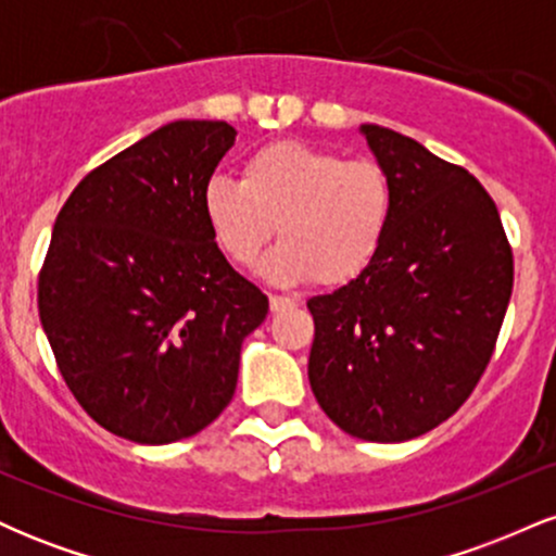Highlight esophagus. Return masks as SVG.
<instances>
[{
    "instance_id": "34e87169",
    "label": "esophagus",
    "mask_w": 556,
    "mask_h": 556,
    "mask_svg": "<svg viewBox=\"0 0 556 556\" xmlns=\"http://www.w3.org/2000/svg\"><path fill=\"white\" fill-rule=\"evenodd\" d=\"M269 305H271L274 314H282V311H287V308H295L298 300L290 298V295H271Z\"/></svg>"
}]
</instances>
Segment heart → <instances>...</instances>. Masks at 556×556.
Here are the masks:
<instances>
[{"instance_id":"obj_1","label":"heart","mask_w":556,"mask_h":556,"mask_svg":"<svg viewBox=\"0 0 556 556\" xmlns=\"http://www.w3.org/2000/svg\"><path fill=\"white\" fill-rule=\"evenodd\" d=\"M203 216L235 264H256L277 225L282 242L264 261L266 277L342 285L358 277L384 245L394 182L371 159L348 162L334 151L279 140L245 159L240 182L208 180Z\"/></svg>"}]
</instances>
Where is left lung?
Here are the masks:
<instances>
[{
    "label": "left lung",
    "instance_id": "left-lung-1",
    "mask_svg": "<svg viewBox=\"0 0 556 556\" xmlns=\"http://www.w3.org/2000/svg\"><path fill=\"white\" fill-rule=\"evenodd\" d=\"M394 182L371 264L308 300V379L327 416L366 442L437 429L486 371L513 295V248L483 185L418 140L361 125Z\"/></svg>",
    "mask_w": 556,
    "mask_h": 556
}]
</instances>
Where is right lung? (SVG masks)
Here are the masks:
<instances>
[{"label":"right lung","mask_w":556,"mask_h":556,"mask_svg":"<svg viewBox=\"0 0 556 556\" xmlns=\"http://www.w3.org/2000/svg\"><path fill=\"white\" fill-rule=\"evenodd\" d=\"M232 125L177 119L88 172L56 214L38 316L96 424L138 444L206 429L238 387L269 298L227 264L203 188Z\"/></svg>","instance_id":"add662e5"}]
</instances>
